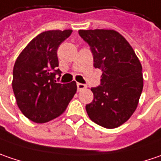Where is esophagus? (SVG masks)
Returning a JSON list of instances; mask_svg holds the SVG:
<instances>
[{"mask_svg": "<svg viewBox=\"0 0 161 161\" xmlns=\"http://www.w3.org/2000/svg\"><path fill=\"white\" fill-rule=\"evenodd\" d=\"M76 86H77V90H78V91H82V90H84V89L86 88V85L81 84V83H77Z\"/></svg>", "mask_w": 161, "mask_h": 161, "instance_id": "obj_1", "label": "esophagus"}]
</instances>
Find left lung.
<instances>
[{
	"mask_svg": "<svg viewBox=\"0 0 161 161\" xmlns=\"http://www.w3.org/2000/svg\"><path fill=\"white\" fill-rule=\"evenodd\" d=\"M91 47L94 66L102 70L101 86L92 87L94 100L86 106L96 124L114 129L135 112L143 88L142 67L125 38L114 30H80Z\"/></svg>",
	"mask_w": 161,
	"mask_h": 161,
	"instance_id": "obj_1",
	"label": "left lung"
}]
</instances>
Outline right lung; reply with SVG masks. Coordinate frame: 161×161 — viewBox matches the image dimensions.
Segmentation results:
<instances>
[{
    "instance_id": "add662e5",
    "label": "right lung",
    "mask_w": 161,
    "mask_h": 161,
    "mask_svg": "<svg viewBox=\"0 0 161 161\" xmlns=\"http://www.w3.org/2000/svg\"><path fill=\"white\" fill-rule=\"evenodd\" d=\"M72 30L47 31L25 47L13 67L12 89L18 106L28 119L44 123L61 115L76 92V83L59 84L57 50Z\"/></svg>"
}]
</instances>
